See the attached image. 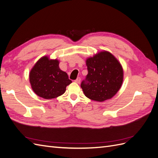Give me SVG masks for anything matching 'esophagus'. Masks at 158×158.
<instances>
[{
	"label": "esophagus",
	"mask_w": 158,
	"mask_h": 158,
	"mask_svg": "<svg viewBox=\"0 0 158 158\" xmlns=\"http://www.w3.org/2000/svg\"><path fill=\"white\" fill-rule=\"evenodd\" d=\"M80 80H81L80 78V77H78L77 78H76V79L75 80V82H76L77 84H80Z\"/></svg>",
	"instance_id": "34e87169"
}]
</instances>
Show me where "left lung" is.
Instances as JSON below:
<instances>
[{"instance_id": "1", "label": "left lung", "mask_w": 158, "mask_h": 158, "mask_svg": "<svg viewBox=\"0 0 158 158\" xmlns=\"http://www.w3.org/2000/svg\"><path fill=\"white\" fill-rule=\"evenodd\" d=\"M86 66L88 73L80 85L85 96L96 102L113 98L123 81V70L118 60L104 51L87 59Z\"/></svg>"}]
</instances>
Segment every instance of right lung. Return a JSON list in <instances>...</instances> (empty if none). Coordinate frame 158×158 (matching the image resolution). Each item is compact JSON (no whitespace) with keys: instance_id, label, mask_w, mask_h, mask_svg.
<instances>
[{"instance_id":"obj_1","label":"right lung","mask_w":158,"mask_h":158,"mask_svg":"<svg viewBox=\"0 0 158 158\" xmlns=\"http://www.w3.org/2000/svg\"><path fill=\"white\" fill-rule=\"evenodd\" d=\"M57 59L44 56L39 59L30 73L31 86L38 96L46 99L63 95L72 81L68 74L61 70Z\"/></svg>"}]
</instances>
